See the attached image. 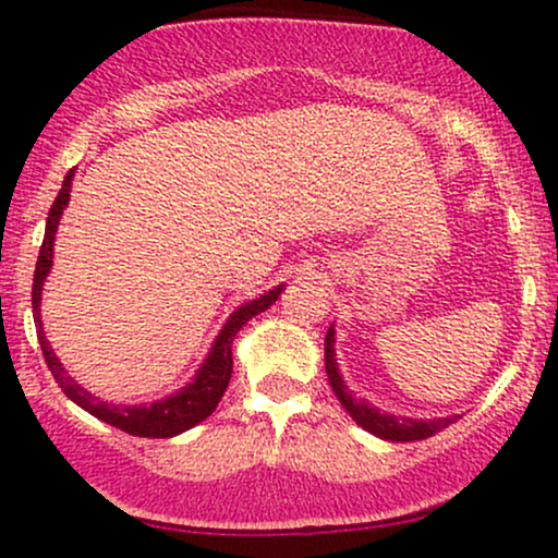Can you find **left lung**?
Masks as SVG:
<instances>
[{
    "instance_id": "left-lung-1",
    "label": "left lung",
    "mask_w": 558,
    "mask_h": 558,
    "mask_svg": "<svg viewBox=\"0 0 558 558\" xmlns=\"http://www.w3.org/2000/svg\"><path fill=\"white\" fill-rule=\"evenodd\" d=\"M336 330H328L325 336V373H328L330 388L332 393L338 396V401L343 403L345 412L351 414V420L356 425L364 427L367 433L377 435L383 440H396V444H407V440H422V438H430V435L440 433L444 427L453 425L459 420V414H451V417H435V420H409V417H396V414L380 412L375 409L373 403L356 399L351 393L349 386L343 383L341 373H338V362H336Z\"/></svg>"
}]
</instances>
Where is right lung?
Masks as SVG:
<instances>
[{
    "instance_id": "1",
    "label": "right lung",
    "mask_w": 558,
    "mask_h": 558,
    "mask_svg": "<svg viewBox=\"0 0 558 558\" xmlns=\"http://www.w3.org/2000/svg\"><path fill=\"white\" fill-rule=\"evenodd\" d=\"M73 175L75 170H70L65 181H62V189L54 198L52 209H49L47 230H44V243H41V252H38L36 272H34V296H31V301H34V323L38 332V343H41V351H44V360H47V367L52 369L54 380L60 383L62 390H65L68 399L78 403L81 409H86L88 414H94L96 420L107 422V425L118 427V430H125L128 435H138V438H172V435L185 433L189 427L198 425V422L207 420L209 414L215 412V407L220 403L222 393H226L230 383V373H233V338L239 336V330L248 323V319L259 315V312H265L270 304H275V299L280 296L283 286L262 293L259 299L246 301V304H241L239 310L228 317V323L222 325L220 332H217L207 360H204L202 367L196 369V377L189 383V386L178 390V393L151 403H138V407H123V403H107L96 399L94 393H88L86 388H81L78 383L65 373V367H62V362L57 360V354L52 351V345H49L41 328L44 280H47L49 270H52L54 233H57V226H60L62 209H65L70 202Z\"/></svg>"
}]
</instances>
